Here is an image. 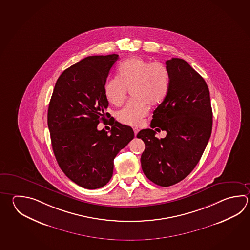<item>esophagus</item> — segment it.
<instances>
[{
    "label": "esophagus",
    "mask_w": 250,
    "mask_h": 250,
    "mask_svg": "<svg viewBox=\"0 0 250 250\" xmlns=\"http://www.w3.org/2000/svg\"><path fill=\"white\" fill-rule=\"evenodd\" d=\"M133 132H134V135L136 136L137 133L139 132V129L138 128H133Z\"/></svg>",
    "instance_id": "esophagus-1"
}]
</instances>
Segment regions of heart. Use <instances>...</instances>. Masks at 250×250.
<instances>
[{
  "mask_svg": "<svg viewBox=\"0 0 250 250\" xmlns=\"http://www.w3.org/2000/svg\"><path fill=\"white\" fill-rule=\"evenodd\" d=\"M170 87V72L160 62L143 57L129 58L118 67V77L105 84L107 100L119 106L131 89L132 99L117 113L118 121L127 125H139L148 112V106H156L165 99Z\"/></svg>",
  "mask_w": 250,
  "mask_h": 250,
  "instance_id": "1",
  "label": "heart"
}]
</instances>
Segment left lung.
<instances>
[{"label": "left lung", "instance_id": "1", "mask_svg": "<svg viewBox=\"0 0 250 250\" xmlns=\"http://www.w3.org/2000/svg\"><path fill=\"white\" fill-rule=\"evenodd\" d=\"M170 87L155 109L151 128L167 132L164 139L155 130L137 134L145 143L141 157L146 178L161 187L177 184L194 169L211 135L212 108L209 91L203 77L180 58L166 61Z\"/></svg>", "mask_w": 250, "mask_h": 250}]
</instances>
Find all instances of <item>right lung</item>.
<instances>
[{"label": "right lung", "instance_id": "right-lung-1", "mask_svg": "<svg viewBox=\"0 0 250 250\" xmlns=\"http://www.w3.org/2000/svg\"><path fill=\"white\" fill-rule=\"evenodd\" d=\"M118 55L93 56L58 78L47 110L53 151L64 174L86 189L103 188L113 174L114 158L134 137L132 127L109 119L110 134L99 131L108 102L104 88Z\"/></svg>", "mask_w": 250, "mask_h": 250}]
</instances>
